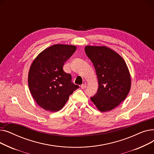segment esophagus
Returning <instances> with one entry per match:
<instances>
[{
  "label": "esophagus",
  "instance_id": "esophagus-1",
  "mask_svg": "<svg viewBox=\"0 0 154 154\" xmlns=\"http://www.w3.org/2000/svg\"><path fill=\"white\" fill-rule=\"evenodd\" d=\"M86 87H87L86 84H85V83H84V84H83L82 85H81V87H81V88H82V89H84V88H86Z\"/></svg>",
  "mask_w": 154,
  "mask_h": 154
}]
</instances>
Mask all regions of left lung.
Here are the masks:
<instances>
[{
  "label": "left lung",
  "mask_w": 154,
  "mask_h": 154,
  "mask_svg": "<svg viewBox=\"0 0 154 154\" xmlns=\"http://www.w3.org/2000/svg\"><path fill=\"white\" fill-rule=\"evenodd\" d=\"M85 51L94 64L99 88L91 99L101 112L114 109L123 102L131 89L130 73L124 60L106 47L86 46Z\"/></svg>",
  "instance_id": "left-lung-1"
}]
</instances>
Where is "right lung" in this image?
<instances>
[{
  "mask_svg": "<svg viewBox=\"0 0 154 154\" xmlns=\"http://www.w3.org/2000/svg\"><path fill=\"white\" fill-rule=\"evenodd\" d=\"M75 51L74 45H54L32 62L29 72V87L40 107L51 112L62 109L69 97L79 88L72 82L71 75L63 70L65 62Z\"/></svg>",
  "mask_w": 154,
  "mask_h": 154,
  "instance_id": "obj_1",
  "label": "right lung"
}]
</instances>
